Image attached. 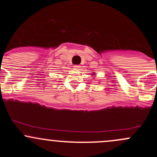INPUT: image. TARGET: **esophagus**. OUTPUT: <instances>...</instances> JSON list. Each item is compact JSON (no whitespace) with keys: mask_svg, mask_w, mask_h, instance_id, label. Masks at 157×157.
<instances>
[{"mask_svg":"<svg viewBox=\"0 0 157 157\" xmlns=\"http://www.w3.org/2000/svg\"><path fill=\"white\" fill-rule=\"evenodd\" d=\"M74 67L75 69H79V68H80V66L78 65V64H76V65L74 66Z\"/></svg>","mask_w":157,"mask_h":157,"instance_id":"1","label":"esophagus"}]
</instances>
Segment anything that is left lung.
Instances as JSON below:
<instances>
[{
  "label": "left lung",
  "mask_w": 157,
  "mask_h": 157,
  "mask_svg": "<svg viewBox=\"0 0 157 157\" xmlns=\"http://www.w3.org/2000/svg\"><path fill=\"white\" fill-rule=\"evenodd\" d=\"M93 75H95V74H93Z\"/></svg>",
  "instance_id": "obj_1"
}]
</instances>
